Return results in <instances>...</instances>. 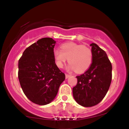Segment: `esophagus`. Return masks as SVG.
<instances>
[{
	"label": "esophagus",
	"instance_id": "obj_1",
	"mask_svg": "<svg viewBox=\"0 0 129 129\" xmlns=\"http://www.w3.org/2000/svg\"><path fill=\"white\" fill-rule=\"evenodd\" d=\"M70 76V75H67V74H66V79H67V78H69Z\"/></svg>",
	"mask_w": 129,
	"mask_h": 129
}]
</instances>
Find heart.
Wrapping results in <instances>:
<instances>
[{"instance_id":"heart-1","label":"heart","mask_w":129,"mask_h":129,"mask_svg":"<svg viewBox=\"0 0 129 129\" xmlns=\"http://www.w3.org/2000/svg\"><path fill=\"white\" fill-rule=\"evenodd\" d=\"M54 58L56 66L62 68L67 60L70 64L68 69L82 73L90 68L93 60L91 50L86 46L69 42L62 44L60 50L54 51Z\"/></svg>"}]
</instances>
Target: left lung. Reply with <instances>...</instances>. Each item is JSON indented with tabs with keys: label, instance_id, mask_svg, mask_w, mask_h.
I'll list each match as a JSON object with an SVG mask.
<instances>
[{
	"label": "left lung",
	"instance_id": "1",
	"mask_svg": "<svg viewBox=\"0 0 129 129\" xmlns=\"http://www.w3.org/2000/svg\"><path fill=\"white\" fill-rule=\"evenodd\" d=\"M93 60L90 68L80 76L73 88L76 103L85 107L96 106L107 94L112 81V63L107 54L97 44L92 43Z\"/></svg>",
	"mask_w": 129,
	"mask_h": 129
}]
</instances>
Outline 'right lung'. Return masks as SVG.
Returning a JSON list of instances; mask_svg holds the SVG:
<instances>
[{
  "label": "right lung",
  "instance_id": "add662e5",
  "mask_svg": "<svg viewBox=\"0 0 129 129\" xmlns=\"http://www.w3.org/2000/svg\"><path fill=\"white\" fill-rule=\"evenodd\" d=\"M56 41L44 38L29 46L19 60L18 78L23 93L31 101L44 106L55 98L66 76L54 58Z\"/></svg>",
  "mask_w": 129,
  "mask_h": 129
}]
</instances>
